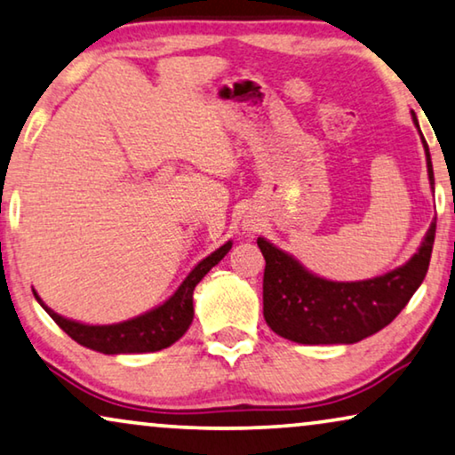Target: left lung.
<instances>
[{
	"label": "left lung",
	"mask_w": 455,
	"mask_h": 455,
	"mask_svg": "<svg viewBox=\"0 0 455 455\" xmlns=\"http://www.w3.org/2000/svg\"><path fill=\"white\" fill-rule=\"evenodd\" d=\"M414 124L419 126V122ZM427 170L435 186L427 140ZM431 223L419 252L406 265L366 282H327L308 273L290 254L259 238L265 257L263 315L277 335L296 344H356L387 327L425 279L431 263Z\"/></svg>",
	"instance_id": "left-lung-1"
}]
</instances>
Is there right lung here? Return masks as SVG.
<instances>
[{"instance_id": "obj_1", "label": "right lung", "mask_w": 455, "mask_h": 455, "mask_svg": "<svg viewBox=\"0 0 455 455\" xmlns=\"http://www.w3.org/2000/svg\"><path fill=\"white\" fill-rule=\"evenodd\" d=\"M232 248V242L217 248L213 254L203 259L190 275L184 279L182 285L176 290L170 300L153 308L151 313H145L136 319L117 323V325H83V323L64 319L52 308H47L41 302V307L47 310L49 316L70 335L80 346L91 347V350L101 354H142V352H157L164 347H170L173 341H178L190 327L195 308H192V291L196 283L226 257Z\"/></svg>"}]
</instances>
